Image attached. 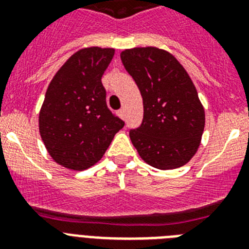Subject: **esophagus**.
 I'll return each instance as SVG.
<instances>
[{
    "instance_id": "esophagus-1",
    "label": "esophagus",
    "mask_w": 249,
    "mask_h": 249,
    "mask_svg": "<svg viewBox=\"0 0 249 249\" xmlns=\"http://www.w3.org/2000/svg\"><path fill=\"white\" fill-rule=\"evenodd\" d=\"M118 116H120L121 118H124V116H126V114H124V109H120V111H118Z\"/></svg>"
}]
</instances>
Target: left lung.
<instances>
[{"instance_id": "1", "label": "left lung", "mask_w": 249, "mask_h": 249, "mask_svg": "<svg viewBox=\"0 0 249 249\" xmlns=\"http://www.w3.org/2000/svg\"><path fill=\"white\" fill-rule=\"evenodd\" d=\"M143 100V121L129 131L141 158L158 169L184 166L203 135L204 108L183 66L168 51L135 47L121 52Z\"/></svg>"}]
</instances>
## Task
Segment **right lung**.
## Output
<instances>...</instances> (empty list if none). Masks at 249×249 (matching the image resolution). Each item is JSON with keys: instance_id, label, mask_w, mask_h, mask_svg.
I'll return each mask as SVG.
<instances>
[{"instance_id": "right-lung-1", "label": "right lung", "mask_w": 249, "mask_h": 249, "mask_svg": "<svg viewBox=\"0 0 249 249\" xmlns=\"http://www.w3.org/2000/svg\"><path fill=\"white\" fill-rule=\"evenodd\" d=\"M113 56L114 48H82L48 85L38 128L48 155L59 166L73 171L92 167L124 126L107 107L101 82Z\"/></svg>"}]
</instances>
